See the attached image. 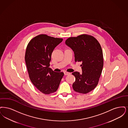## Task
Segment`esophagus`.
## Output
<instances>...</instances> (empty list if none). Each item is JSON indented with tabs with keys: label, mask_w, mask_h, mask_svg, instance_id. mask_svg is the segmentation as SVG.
Masks as SVG:
<instances>
[{
	"label": "esophagus",
	"mask_w": 128,
	"mask_h": 128,
	"mask_svg": "<svg viewBox=\"0 0 128 128\" xmlns=\"http://www.w3.org/2000/svg\"><path fill=\"white\" fill-rule=\"evenodd\" d=\"M64 74L65 75H68V74H70V72H64Z\"/></svg>",
	"instance_id": "34e87169"
}]
</instances>
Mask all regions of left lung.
I'll use <instances>...</instances> for the list:
<instances>
[{
    "mask_svg": "<svg viewBox=\"0 0 128 128\" xmlns=\"http://www.w3.org/2000/svg\"><path fill=\"white\" fill-rule=\"evenodd\" d=\"M74 54L75 62H81L82 73L72 72L76 80L72 84L76 92L87 94L98 85L103 67V52L98 40L88 34L69 37L66 40Z\"/></svg>",
    "mask_w": 128,
    "mask_h": 128,
    "instance_id": "8db88e82",
    "label": "left lung"
}]
</instances>
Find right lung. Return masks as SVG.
<instances>
[{"instance_id": "add662e5", "label": "right lung", "mask_w": 128, "mask_h": 128, "mask_svg": "<svg viewBox=\"0 0 128 128\" xmlns=\"http://www.w3.org/2000/svg\"><path fill=\"white\" fill-rule=\"evenodd\" d=\"M63 39L46 34H40L28 42L25 60L30 79L42 93L50 94L58 88L63 72H55L50 68L52 54Z\"/></svg>"}]
</instances>
